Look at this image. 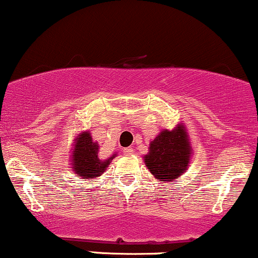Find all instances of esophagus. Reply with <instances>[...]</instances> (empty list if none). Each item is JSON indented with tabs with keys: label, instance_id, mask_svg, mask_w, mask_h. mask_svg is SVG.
Masks as SVG:
<instances>
[{
	"label": "esophagus",
	"instance_id": "obj_1",
	"mask_svg": "<svg viewBox=\"0 0 258 258\" xmlns=\"http://www.w3.org/2000/svg\"><path fill=\"white\" fill-rule=\"evenodd\" d=\"M122 153L125 154V155H131V154L133 153V149L132 148H123Z\"/></svg>",
	"mask_w": 258,
	"mask_h": 258
}]
</instances>
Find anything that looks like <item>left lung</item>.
I'll return each mask as SVG.
<instances>
[{"instance_id": "obj_1", "label": "left lung", "mask_w": 258, "mask_h": 258, "mask_svg": "<svg viewBox=\"0 0 258 258\" xmlns=\"http://www.w3.org/2000/svg\"><path fill=\"white\" fill-rule=\"evenodd\" d=\"M190 156L189 136L184 126L179 123L172 131H161L150 142L149 153L144 155V162L160 182H172L185 172Z\"/></svg>"}]
</instances>
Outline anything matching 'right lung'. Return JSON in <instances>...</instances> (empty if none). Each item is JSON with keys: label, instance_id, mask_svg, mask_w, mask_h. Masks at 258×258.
Segmentation results:
<instances>
[{"label": "right lung", "instance_id": "obj_1", "mask_svg": "<svg viewBox=\"0 0 258 258\" xmlns=\"http://www.w3.org/2000/svg\"><path fill=\"white\" fill-rule=\"evenodd\" d=\"M99 146L91 137L90 131H85L74 139V152L72 155V168L76 176L84 179H93L99 177L116 156L112 154L110 158L102 160L98 156Z\"/></svg>", "mask_w": 258, "mask_h": 258}]
</instances>
